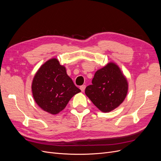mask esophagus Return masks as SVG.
<instances>
[{"label":"esophagus","instance_id":"obj_1","mask_svg":"<svg viewBox=\"0 0 161 161\" xmlns=\"http://www.w3.org/2000/svg\"><path fill=\"white\" fill-rule=\"evenodd\" d=\"M85 88H86V85H82V86H80V89L82 92H83L85 91Z\"/></svg>","mask_w":161,"mask_h":161}]
</instances>
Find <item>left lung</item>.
I'll return each mask as SVG.
<instances>
[{
    "instance_id": "obj_1",
    "label": "left lung",
    "mask_w": 161,
    "mask_h": 161,
    "mask_svg": "<svg viewBox=\"0 0 161 161\" xmlns=\"http://www.w3.org/2000/svg\"><path fill=\"white\" fill-rule=\"evenodd\" d=\"M127 80L119 68L110 62L97 70L87 86L85 94L97 108L103 112H109L122 103L128 92Z\"/></svg>"
}]
</instances>
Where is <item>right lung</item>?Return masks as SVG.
I'll list each match as a JSON object with an SVG mask.
<instances>
[{"label":"right lung","instance_id":"right-lung-1","mask_svg":"<svg viewBox=\"0 0 161 161\" xmlns=\"http://www.w3.org/2000/svg\"><path fill=\"white\" fill-rule=\"evenodd\" d=\"M31 88L36 103L52 114L62 111L72 97L80 92L66 74L65 67L56 58L40 68L33 78Z\"/></svg>","mask_w":161,"mask_h":161}]
</instances>
